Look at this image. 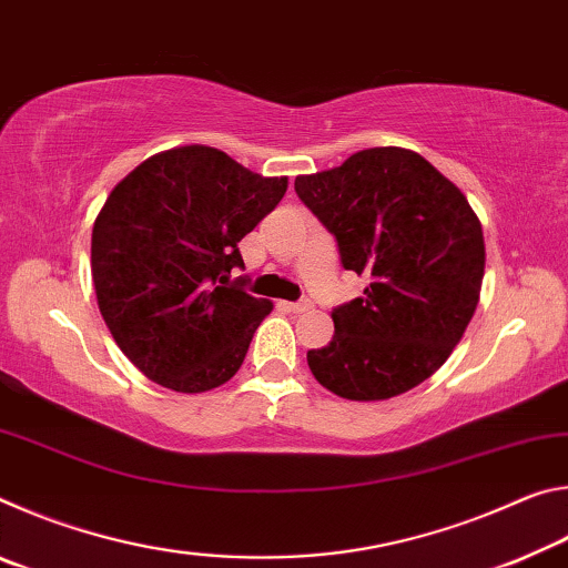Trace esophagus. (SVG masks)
I'll return each instance as SVG.
<instances>
[{"label": "esophagus", "instance_id": "1", "mask_svg": "<svg viewBox=\"0 0 568 568\" xmlns=\"http://www.w3.org/2000/svg\"><path fill=\"white\" fill-rule=\"evenodd\" d=\"M281 307H283V311H287V313H305V311H311L313 303H311V301H301V303H281Z\"/></svg>", "mask_w": 568, "mask_h": 568}]
</instances>
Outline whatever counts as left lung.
<instances>
[{
  "label": "left lung",
  "mask_w": 568,
  "mask_h": 568,
  "mask_svg": "<svg viewBox=\"0 0 568 568\" xmlns=\"http://www.w3.org/2000/svg\"><path fill=\"white\" fill-rule=\"evenodd\" d=\"M295 192L338 240L363 297L333 311L328 345L307 351L323 388L388 400L448 361L484 283L480 220L464 192L406 148H371L338 168L297 175Z\"/></svg>",
  "instance_id": "1"
}]
</instances>
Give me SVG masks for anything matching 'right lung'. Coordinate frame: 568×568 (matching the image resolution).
<instances>
[{
	"label": "right lung",
	"instance_id": "1",
	"mask_svg": "<svg viewBox=\"0 0 568 568\" xmlns=\"http://www.w3.org/2000/svg\"><path fill=\"white\" fill-rule=\"evenodd\" d=\"M285 190L287 178L207 145L162 150L112 187L92 227L94 293L114 343L158 386L205 393L240 371L273 303L230 271Z\"/></svg>",
	"mask_w": 568,
	"mask_h": 568
}]
</instances>
